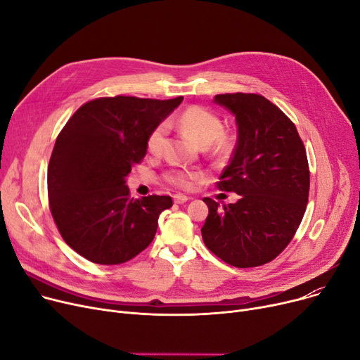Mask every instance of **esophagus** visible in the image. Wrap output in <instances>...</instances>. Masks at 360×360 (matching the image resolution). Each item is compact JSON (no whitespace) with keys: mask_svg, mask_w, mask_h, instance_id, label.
<instances>
[{"mask_svg":"<svg viewBox=\"0 0 360 360\" xmlns=\"http://www.w3.org/2000/svg\"><path fill=\"white\" fill-rule=\"evenodd\" d=\"M188 200H190V197H186V195H184V194H175V195H174V202H175V204H184V202H186Z\"/></svg>","mask_w":360,"mask_h":360,"instance_id":"esophagus-1","label":"esophagus"}]
</instances>
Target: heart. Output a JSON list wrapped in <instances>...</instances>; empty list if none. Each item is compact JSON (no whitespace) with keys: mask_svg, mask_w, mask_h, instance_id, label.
<instances>
[{"mask_svg":"<svg viewBox=\"0 0 360 360\" xmlns=\"http://www.w3.org/2000/svg\"><path fill=\"white\" fill-rule=\"evenodd\" d=\"M178 125L186 134H190L200 146L205 147L213 143V150L216 153H226L231 147V141L221 136L223 124L216 113L201 106H191L185 109L178 118ZM167 136V125H158L151 132L147 140V148L151 155H160ZM202 179V172L194 169L176 167L169 170L166 174V181L174 184L184 190H193V188Z\"/></svg>","mask_w":360,"mask_h":360,"instance_id":"1","label":"heart"}]
</instances>
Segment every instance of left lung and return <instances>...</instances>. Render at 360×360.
I'll return each instance as SVG.
<instances>
[{
    "mask_svg": "<svg viewBox=\"0 0 360 360\" xmlns=\"http://www.w3.org/2000/svg\"><path fill=\"white\" fill-rule=\"evenodd\" d=\"M213 102L232 113L238 128L233 156L217 188L239 198L228 205L204 198L209 216L201 236L231 266H262L288 247L305 214L307 151L295 124L264 96L228 93Z\"/></svg>",
    "mask_w": 360,
    "mask_h": 360,
    "instance_id": "left-lung-1",
    "label": "left lung"
}]
</instances>
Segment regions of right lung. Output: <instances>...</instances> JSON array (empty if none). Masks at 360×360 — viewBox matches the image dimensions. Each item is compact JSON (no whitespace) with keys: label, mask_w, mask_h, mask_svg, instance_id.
<instances>
[{"label":"right lung","mask_w":360,"mask_h":360,"mask_svg":"<svg viewBox=\"0 0 360 360\" xmlns=\"http://www.w3.org/2000/svg\"><path fill=\"white\" fill-rule=\"evenodd\" d=\"M182 101L96 99L79 108L60 132L48 166L49 205L68 247L86 259L115 266L153 240L172 198H132L127 176L146 156L151 132Z\"/></svg>","instance_id":"1"}]
</instances>
